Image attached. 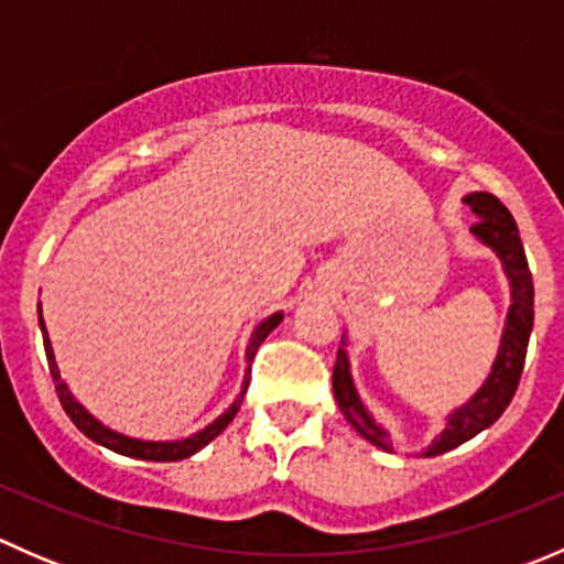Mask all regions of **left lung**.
<instances>
[{
    "label": "left lung",
    "instance_id": "8db88e82",
    "mask_svg": "<svg viewBox=\"0 0 564 564\" xmlns=\"http://www.w3.org/2000/svg\"><path fill=\"white\" fill-rule=\"evenodd\" d=\"M469 204L471 213L477 215V224H471V231L480 237L486 246H491L502 259L505 272L510 278V289H513V305H510L508 324H505L502 346H499L497 362L491 368V377L486 379L480 390L475 392L469 403L456 409L447 420V429L442 431L440 440L425 451V456H440V453L453 451V447L464 445L471 436L480 434L482 429L497 423L508 403L513 401L516 390H519L521 371H524L527 360V346L529 333H532L534 322V286H532V272H529L524 246H521L519 226H516L513 215L508 213L502 202L494 193H469L464 198ZM333 392L338 401L340 412L357 429V434L366 436L371 445L384 447L388 445V434L379 429L366 412V406L357 398L355 384L349 377V357H346L344 346L338 349L333 368Z\"/></svg>",
    "mask_w": 564,
    "mask_h": 564
}]
</instances>
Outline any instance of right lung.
Listing matches in <instances>:
<instances>
[{"label": "right lung", "mask_w": 564, "mask_h": 564, "mask_svg": "<svg viewBox=\"0 0 564 564\" xmlns=\"http://www.w3.org/2000/svg\"><path fill=\"white\" fill-rule=\"evenodd\" d=\"M281 314H272L267 322L259 324V329L253 333V338H250V346H248V362H253L256 351H259L261 340L267 338V335L272 333V329L281 324ZM40 327H43V344H45V360H48V368H51V379H54V388H56V395H59L62 401V409L67 412V417L73 420V425H76L78 431H82L84 436H89L93 442H98V445L108 447V451L113 453H122V456H130V458H141V460H182L187 456H193L196 451H202L207 442H213L215 436L220 434V431L226 429V425L235 420V414L240 412V403L242 398H246V390H248V382H250V366H248V377L246 382H242V392L240 398H237L235 403L229 406V412L220 414L218 420H215L213 425H207V429L202 431V434L191 436V440H182V442H139V440H130V436H122L117 434V431L106 429V425H100L98 420L93 417V414L87 412V409L82 406V403L76 401V398L70 395V390L65 388V382L59 379V371H56V362H54V351H51V344H48V335H45V324L43 318H40Z\"/></svg>", "instance_id": "right-lung-1"}]
</instances>
